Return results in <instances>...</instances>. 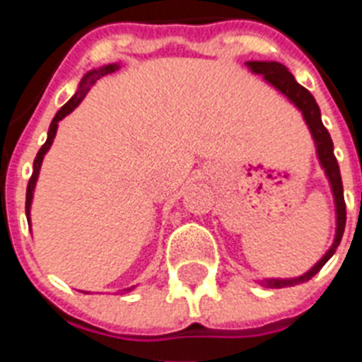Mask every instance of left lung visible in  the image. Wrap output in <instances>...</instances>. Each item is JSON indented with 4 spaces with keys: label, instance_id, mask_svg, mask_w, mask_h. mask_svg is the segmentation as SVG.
Listing matches in <instances>:
<instances>
[{
    "label": "left lung",
    "instance_id": "obj_1",
    "mask_svg": "<svg viewBox=\"0 0 362 362\" xmlns=\"http://www.w3.org/2000/svg\"><path fill=\"white\" fill-rule=\"evenodd\" d=\"M247 69L255 73V75H263V78L269 82L270 86H274L280 93H284L289 101H291L295 107H297L304 116V122L308 124V129L314 136L315 150H317V158H320V163L325 170L327 178H329V184H331L332 197H334V206H337V235H334V242L332 246L329 247V252L323 255V257L317 261V263L304 272L303 276L298 278H267L263 280L264 287H274V289H280V287H291L297 286V284H304L308 281L310 278H314L317 272L321 270V267L329 261V259L334 255L337 247L340 246V240H342L344 229H346V201H344V187H342V176H340V167H338V161L334 158V148H332V139L329 135V131L321 122V110L315 103L314 95L306 90L304 86H300L295 76L287 71L286 65L278 64V62H246Z\"/></svg>",
    "mask_w": 362,
    "mask_h": 362
}]
</instances>
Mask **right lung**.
I'll return each instance as SVG.
<instances>
[{
    "mask_svg": "<svg viewBox=\"0 0 362 362\" xmlns=\"http://www.w3.org/2000/svg\"><path fill=\"white\" fill-rule=\"evenodd\" d=\"M120 65L118 64H109V65H103V67H99V69H92L88 71L86 75L82 76L81 84H78V90H76V93L73 95V98L67 101V103L62 107V109L56 112V116H54L52 124H50V127H48V136H47V142L42 144L41 150L37 152V158L35 161H33V173H31V178L30 182H28V189H25V216H28V220H30V209H31V201H33V189H35V184H37V178H39V170H41V163H42V158H45V153L48 152V148L52 146L54 142V136H56V131H58V122L64 120L65 116L71 115L73 110L81 105V101L84 98H86L88 90L95 84V82L101 78V76L109 75V73H115L116 69H118ZM129 289H133V287H129ZM129 289H125V291H129Z\"/></svg>",
    "mask_w": 362,
    "mask_h": 362,
    "instance_id": "1",
    "label": "right lung"
}]
</instances>
